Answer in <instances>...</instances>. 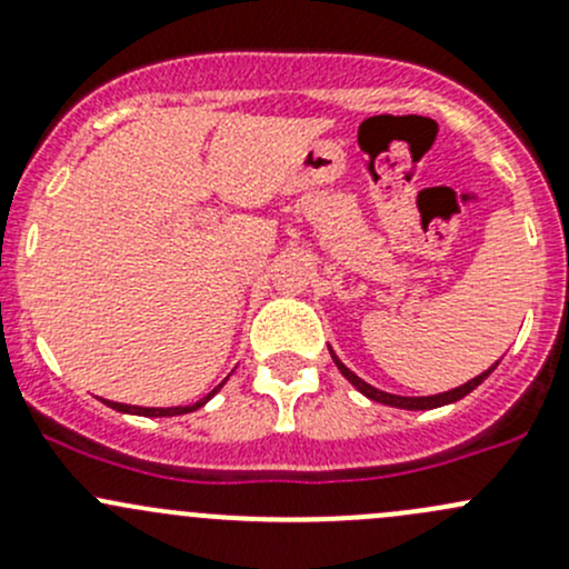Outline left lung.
<instances>
[{"mask_svg": "<svg viewBox=\"0 0 569 569\" xmlns=\"http://www.w3.org/2000/svg\"><path fill=\"white\" fill-rule=\"evenodd\" d=\"M330 355H332V360H336L338 371H341V375L347 377V380L352 382V386L358 388L360 393L369 396L371 401H380V405L399 407V410H435V407H443V405H451V401H460L462 396H468L470 391H473V388H479L481 382H485L487 377H490V371L496 369V366H498V363H496V366H490V369L481 371L479 377H473V380H468V382H465V386L455 388V391L435 393V396H396V393H386V391H380V388H375V386H369V382L360 380V377L355 375V371H349L347 366H343L341 360L336 358V352H332V349H330Z\"/></svg>", "mask_w": 569, "mask_h": 569, "instance_id": "1", "label": "left lung"}]
</instances>
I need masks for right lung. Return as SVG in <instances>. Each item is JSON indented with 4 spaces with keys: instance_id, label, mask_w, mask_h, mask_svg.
<instances>
[{
    "instance_id": "obj_1",
    "label": "right lung",
    "mask_w": 569,
    "mask_h": 569,
    "mask_svg": "<svg viewBox=\"0 0 569 569\" xmlns=\"http://www.w3.org/2000/svg\"><path fill=\"white\" fill-rule=\"evenodd\" d=\"M220 388L222 386H217L209 396H203V399L194 401V405H187V407H131V405H120V401H109V407H112V410H118V412H131V416H151V418L183 416V412H192V410H198V407H203L206 401L211 399V396L220 391Z\"/></svg>"
}]
</instances>
